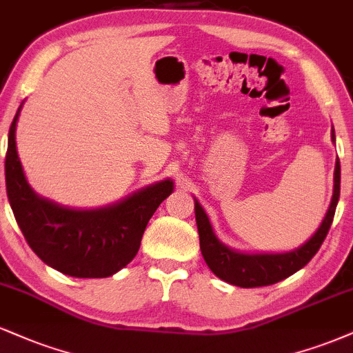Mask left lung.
I'll list each match as a JSON object with an SVG mask.
<instances>
[{
	"mask_svg": "<svg viewBox=\"0 0 353 353\" xmlns=\"http://www.w3.org/2000/svg\"><path fill=\"white\" fill-rule=\"evenodd\" d=\"M332 140L335 142V132L332 130ZM335 183L332 203L327 211L324 221L316 234L309 239L304 246L285 254H239L231 251L225 244L218 241L211 230L210 219L203 211L200 203H194V216H196L198 234H200L201 254L211 271L219 279L226 283L239 285V288H261V285H271L292 276L302 269L310 259L316 256L319 248L324 243L330 225L334 221L335 208H337L339 196H341V161L337 159L335 163Z\"/></svg>",
	"mask_w": 353,
	"mask_h": 353,
	"instance_id": "8db88e82",
	"label": "left lung"
}]
</instances>
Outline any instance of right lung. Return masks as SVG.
I'll return each instance as SVG.
<instances>
[{"mask_svg": "<svg viewBox=\"0 0 353 353\" xmlns=\"http://www.w3.org/2000/svg\"><path fill=\"white\" fill-rule=\"evenodd\" d=\"M16 112L4 161L6 193L16 223L41 261L72 277H107L125 268L139 252L148 219L170 193L165 180L125 201L99 211L65 210L36 196L16 152Z\"/></svg>", "mask_w": 353, "mask_h": 353, "instance_id": "1", "label": "right lung"}]
</instances>
